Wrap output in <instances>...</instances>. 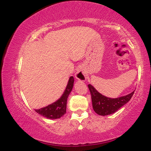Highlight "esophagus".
I'll list each match as a JSON object with an SVG mask.
<instances>
[{"label": "esophagus", "mask_w": 151, "mask_h": 151, "mask_svg": "<svg viewBox=\"0 0 151 151\" xmlns=\"http://www.w3.org/2000/svg\"><path fill=\"white\" fill-rule=\"evenodd\" d=\"M75 76L76 79L80 80V81H85L86 78L85 71H84L82 69H81V68L77 70V71H76V73L75 74Z\"/></svg>", "instance_id": "esophagus-1"}]
</instances>
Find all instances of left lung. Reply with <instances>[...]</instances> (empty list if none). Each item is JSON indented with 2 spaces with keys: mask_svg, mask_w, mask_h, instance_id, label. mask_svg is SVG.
Listing matches in <instances>:
<instances>
[{
  "mask_svg": "<svg viewBox=\"0 0 151 151\" xmlns=\"http://www.w3.org/2000/svg\"><path fill=\"white\" fill-rule=\"evenodd\" d=\"M88 89L90 91L92 99L93 109L97 114L105 116L113 114L129 102L134 93L133 91L127 96L117 98H110L100 93L91 84H88Z\"/></svg>",
  "mask_w": 151,
  "mask_h": 151,
  "instance_id": "obj_1",
  "label": "left lung"
}]
</instances>
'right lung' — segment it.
Masks as SVG:
<instances>
[{"mask_svg": "<svg viewBox=\"0 0 151 151\" xmlns=\"http://www.w3.org/2000/svg\"><path fill=\"white\" fill-rule=\"evenodd\" d=\"M73 82L74 78L73 76H71L68 81L67 87L60 98L55 102L48 105V106L40 109H35L36 112L48 119H55L63 117L66 113L67 98L73 89Z\"/></svg>", "mask_w": 151, "mask_h": 151, "instance_id": "1", "label": "right lung"}]
</instances>
